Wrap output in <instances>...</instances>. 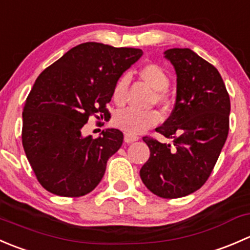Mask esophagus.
<instances>
[{"label":"esophagus","instance_id":"1","mask_svg":"<svg viewBox=\"0 0 250 250\" xmlns=\"http://www.w3.org/2000/svg\"><path fill=\"white\" fill-rule=\"evenodd\" d=\"M139 139V137H137V135H132V134H128V133H125V141L127 144H130V143H134V141H137Z\"/></svg>","mask_w":250,"mask_h":250}]
</instances>
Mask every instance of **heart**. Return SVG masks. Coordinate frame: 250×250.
<instances>
[{"label": "heart", "instance_id": "obj_1", "mask_svg": "<svg viewBox=\"0 0 250 250\" xmlns=\"http://www.w3.org/2000/svg\"><path fill=\"white\" fill-rule=\"evenodd\" d=\"M138 75L144 82L147 83L155 92L153 102L158 105H165L167 103L166 98V90L170 84V80L166 70L158 64H146L141 66L138 71ZM128 85H129V78L122 76L115 83L112 90V100L116 105L121 106L127 100ZM160 122V115L156 111H139L135 109H125L121 110L113 116V125L115 127L120 128L123 132L128 134L137 135L141 134L148 128L153 127Z\"/></svg>", "mask_w": 250, "mask_h": 250}]
</instances>
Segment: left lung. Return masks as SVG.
<instances>
[{"label":"left lung","mask_w":250,"mask_h":250,"mask_svg":"<svg viewBox=\"0 0 250 250\" xmlns=\"http://www.w3.org/2000/svg\"><path fill=\"white\" fill-rule=\"evenodd\" d=\"M176 72L172 115L156 132L173 144L143 140L150 157L141 167L146 188L162 198H179L208 180L229 134L230 97L218 70L188 48L165 52Z\"/></svg>","instance_id":"obj_1"}]
</instances>
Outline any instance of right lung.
<instances>
[{
  "label": "right lung",
  "instance_id": "add662e5",
  "mask_svg": "<svg viewBox=\"0 0 250 250\" xmlns=\"http://www.w3.org/2000/svg\"><path fill=\"white\" fill-rule=\"evenodd\" d=\"M143 50L85 42L71 48L35 82L22 111L21 140L39 183L49 192L81 197L97 188L107 160L122 146L118 129L97 139L81 130L90 116L106 118L115 83Z\"/></svg>",
  "mask_w": 250,
  "mask_h": 250
}]
</instances>
